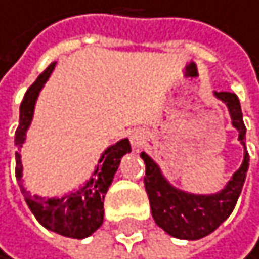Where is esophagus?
I'll use <instances>...</instances> for the list:
<instances>
[{"mask_svg":"<svg viewBox=\"0 0 259 259\" xmlns=\"http://www.w3.org/2000/svg\"><path fill=\"white\" fill-rule=\"evenodd\" d=\"M131 143L134 148H140L145 143V134L142 131H132L131 132Z\"/></svg>","mask_w":259,"mask_h":259,"instance_id":"obj_1","label":"esophagus"}]
</instances>
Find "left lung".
Segmentation results:
<instances>
[{
    "label": "left lung",
    "instance_id": "left-lung-1",
    "mask_svg": "<svg viewBox=\"0 0 259 259\" xmlns=\"http://www.w3.org/2000/svg\"><path fill=\"white\" fill-rule=\"evenodd\" d=\"M214 96L227 106L232 119V125L238 132V142L243 145V160L240 168L217 193L199 194L189 193L168 181L156 161L145 152L140 156L145 161V189L150 199V209L156 225L161 227L168 235L181 240H199L207 237L217 227L225 222L232 214L233 207L242 193L248 161L246 152V127L243 124V114L240 101L235 93L214 91Z\"/></svg>",
    "mask_w": 259,
    "mask_h": 259
}]
</instances>
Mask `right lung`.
<instances>
[{
	"label": "right lung",
	"mask_w": 259,
	"mask_h": 259,
	"mask_svg": "<svg viewBox=\"0 0 259 259\" xmlns=\"http://www.w3.org/2000/svg\"><path fill=\"white\" fill-rule=\"evenodd\" d=\"M55 62L49 65L34 84L27 90L19 107V125L14 135L16 145V180L19 183L21 193L26 199L30 212L35 219L45 227L58 235L68 238H86L93 235L104 219V196L114 180V175L119 168L120 158L125 153H131V142L128 139H120L119 142L109 145L101 153L98 165L94 166L91 176L86 180L78 189H73L63 196L55 197H42L37 194H30L24 186L22 180V160L21 148L26 143L27 131L34 119L35 103L45 83L49 81L52 71L55 68Z\"/></svg>",
	"instance_id": "obj_1"
}]
</instances>
